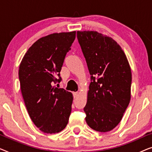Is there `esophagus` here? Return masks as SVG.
Segmentation results:
<instances>
[{"label": "esophagus", "instance_id": "1", "mask_svg": "<svg viewBox=\"0 0 152 152\" xmlns=\"http://www.w3.org/2000/svg\"><path fill=\"white\" fill-rule=\"evenodd\" d=\"M72 94H73L74 98H75V97L78 95V92H73V93H72Z\"/></svg>", "mask_w": 152, "mask_h": 152}]
</instances>
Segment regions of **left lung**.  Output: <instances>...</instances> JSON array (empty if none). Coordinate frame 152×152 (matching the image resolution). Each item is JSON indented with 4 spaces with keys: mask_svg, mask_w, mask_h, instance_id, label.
Returning a JSON list of instances; mask_svg holds the SVG:
<instances>
[{
    "mask_svg": "<svg viewBox=\"0 0 152 152\" xmlns=\"http://www.w3.org/2000/svg\"><path fill=\"white\" fill-rule=\"evenodd\" d=\"M91 75L86 122L99 132L113 129L120 122L131 99L132 72L125 54L111 37L95 31H77Z\"/></svg>",
    "mask_w": 152,
    "mask_h": 152,
    "instance_id": "8db88e82",
    "label": "left lung"
}]
</instances>
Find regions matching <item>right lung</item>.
I'll return each mask as SVG.
<instances>
[{"instance_id":"add662e5","label":"right lung","mask_w":152,"mask_h":152,"mask_svg":"<svg viewBox=\"0 0 152 152\" xmlns=\"http://www.w3.org/2000/svg\"><path fill=\"white\" fill-rule=\"evenodd\" d=\"M76 32L54 33L37 40L27 51L18 70L20 90L29 115L41 132L55 134L67 125L72 94L53 84L60 82V71Z\"/></svg>"}]
</instances>
